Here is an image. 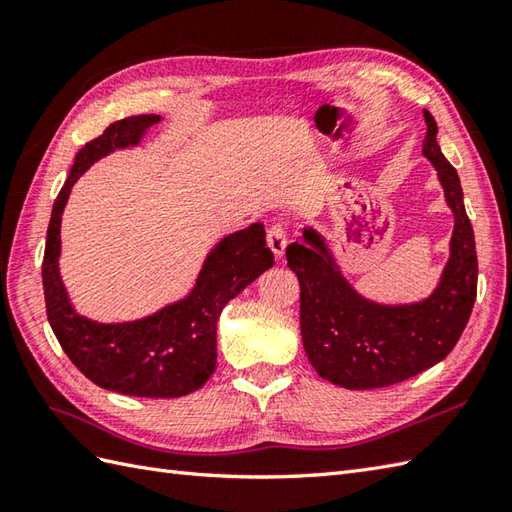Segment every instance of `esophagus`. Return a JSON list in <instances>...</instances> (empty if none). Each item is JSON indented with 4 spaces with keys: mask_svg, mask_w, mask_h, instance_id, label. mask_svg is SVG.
Wrapping results in <instances>:
<instances>
[{
    "mask_svg": "<svg viewBox=\"0 0 512 512\" xmlns=\"http://www.w3.org/2000/svg\"><path fill=\"white\" fill-rule=\"evenodd\" d=\"M266 244H268L270 250H273V255H275L277 259L284 257L286 246H288V235H286L284 224H273V226L268 228Z\"/></svg>",
    "mask_w": 512,
    "mask_h": 512,
    "instance_id": "esophagus-1",
    "label": "esophagus"
}]
</instances>
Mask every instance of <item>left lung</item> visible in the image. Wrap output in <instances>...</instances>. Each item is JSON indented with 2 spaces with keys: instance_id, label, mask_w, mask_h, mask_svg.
Masks as SVG:
<instances>
[{
  "instance_id": "obj_1",
  "label": "left lung",
  "mask_w": 512,
  "mask_h": 512,
  "mask_svg": "<svg viewBox=\"0 0 512 512\" xmlns=\"http://www.w3.org/2000/svg\"><path fill=\"white\" fill-rule=\"evenodd\" d=\"M422 154L438 171L453 235L449 262L436 290L413 303L363 297L336 264L328 239L303 228V242L286 248L288 268L301 286V339L317 374L345 389L402 383L447 356L462 336L477 295L475 235L464 209L458 171L442 156L438 125L427 110Z\"/></svg>"
}]
</instances>
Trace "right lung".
I'll use <instances>...</instances> for the list:
<instances>
[{
  "label": "right lung",
  "mask_w": 512,
  "mask_h": 512,
  "mask_svg": "<svg viewBox=\"0 0 512 512\" xmlns=\"http://www.w3.org/2000/svg\"><path fill=\"white\" fill-rule=\"evenodd\" d=\"M160 121L158 114L123 118L76 154L52 206L41 268L48 321L63 352L94 385L140 398H178L200 389L215 372L224 306L275 264L264 224L255 222L224 235L206 255L189 295L149 317L99 323L74 310L59 273L61 215L74 182L112 151L138 147Z\"/></svg>",
  "instance_id": "1"
}]
</instances>
